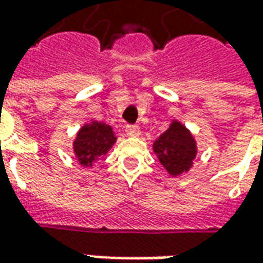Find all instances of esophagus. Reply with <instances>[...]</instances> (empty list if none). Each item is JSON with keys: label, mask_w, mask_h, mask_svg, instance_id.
<instances>
[{"label": "esophagus", "mask_w": 263, "mask_h": 263, "mask_svg": "<svg viewBox=\"0 0 263 263\" xmlns=\"http://www.w3.org/2000/svg\"><path fill=\"white\" fill-rule=\"evenodd\" d=\"M125 131L129 137H138L141 134V129L138 125H126Z\"/></svg>", "instance_id": "1"}]
</instances>
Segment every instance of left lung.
<instances>
[{
	"label": "left lung",
	"mask_w": 263,
	"mask_h": 263,
	"mask_svg": "<svg viewBox=\"0 0 263 263\" xmlns=\"http://www.w3.org/2000/svg\"><path fill=\"white\" fill-rule=\"evenodd\" d=\"M155 154L171 175L187 172L196 158V143L190 132L180 124L173 122L154 143Z\"/></svg>",
	"instance_id": "1"
}]
</instances>
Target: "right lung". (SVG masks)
I'll use <instances>...</instances> for the list:
<instances>
[{"label":"right lung","mask_w":263,"mask_h":263,"mask_svg":"<svg viewBox=\"0 0 263 263\" xmlns=\"http://www.w3.org/2000/svg\"><path fill=\"white\" fill-rule=\"evenodd\" d=\"M115 139L111 126L104 122L92 121L90 125L83 126L74 142V152L80 165L91 166L94 160L107 154Z\"/></svg>","instance_id":"obj_1"}]
</instances>
